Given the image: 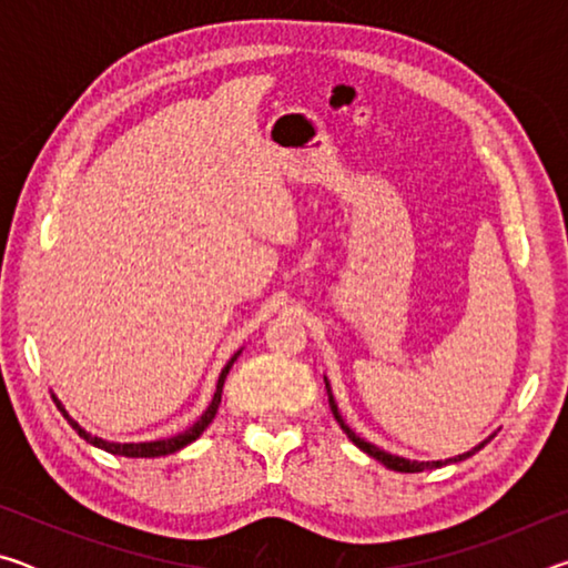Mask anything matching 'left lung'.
Here are the masks:
<instances>
[{
	"mask_svg": "<svg viewBox=\"0 0 568 568\" xmlns=\"http://www.w3.org/2000/svg\"><path fill=\"white\" fill-rule=\"evenodd\" d=\"M323 381H325V390H328V403H331V410H333V416H335V420L341 423V428H343V434L348 436L355 446H358L363 454H368L371 458H376V460H381L383 466L386 468H390V470H400V474H418V470H430V468H440V466H446V464H458V460H466L468 456H474L476 450H480L484 448L488 440H491L494 436H488L486 440H480L478 446H474L470 450H466V454H458V456H454V458H446V460H410V458H403V456H396V454H388V450H383V448H378L376 444H368V440L365 438H361V436H355V430L348 426V423L343 420V416H341V410H338V403H335V398H333V390H331V383H328V378L323 376Z\"/></svg>",
	"mask_w": 568,
	"mask_h": 568,
	"instance_id": "8db88e82",
	"label": "left lung"
}]
</instances>
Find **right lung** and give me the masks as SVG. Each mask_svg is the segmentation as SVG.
<instances>
[{"mask_svg": "<svg viewBox=\"0 0 568 568\" xmlns=\"http://www.w3.org/2000/svg\"><path fill=\"white\" fill-rule=\"evenodd\" d=\"M240 353H243V351H237V353L233 355V358H230V361L225 363V368L220 371V378H217V386H215V396H213V400H210V406L205 408L203 416H200L195 423H192V426H190L187 430H182V434L170 436V438L145 440V444H114V440H104V438H100V436H92L90 430H84V428L80 426V423H77V420L70 416V413L64 410L60 398H57V396H52V398H54L57 408H60L62 416L67 418V423H70V426L77 430V434H80V438H84V440H88V444L98 446V448H102V450H108V454L128 456V458H158V456H170V454H178L180 448L190 446L192 440H197L200 436H203V430L210 426V423H213L215 413H217V408H220V398H223L225 378H227V373H230V368H233V363L237 361Z\"/></svg>", "mask_w": 568, "mask_h": 568, "instance_id": "right-lung-1", "label": "right lung"}]
</instances>
